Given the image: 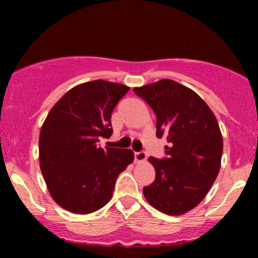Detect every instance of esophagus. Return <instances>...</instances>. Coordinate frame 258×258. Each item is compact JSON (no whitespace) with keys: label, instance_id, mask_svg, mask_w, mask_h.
I'll return each mask as SVG.
<instances>
[{"label":"esophagus","instance_id":"obj_1","mask_svg":"<svg viewBox=\"0 0 258 258\" xmlns=\"http://www.w3.org/2000/svg\"><path fill=\"white\" fill-rule=\"evenodd\" d=\"M146 159H147V154L144 152L135 153V161L136 162H143V161H146Z\"/></svg>","mask_w":258,"mask_h":258}]
</instances>
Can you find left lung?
I'll return each mask as SVG.
<instances>
[{
	"label": "left lung",
	"instance_id": "obj_1",
	"mask_svg": "<svg viewBox=\"0 0 258 258\" xmlns=\"http://www.w3.org/2000/svg\"><path fill=\"white\" fill-rule=\"evenodd\" d=\"M156 115V136L166 137L167 158L150 156L155 180L144 186L148 203L166 215L190 211L220 172L223 139L215 114L190 88L164 79L133 88Z\"/></svg>",
	"mask_w": 258,
	"mask_h": 258
}]
</instances>
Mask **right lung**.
I'll list each match as a JSON object with an SVG mask.
<instances>
[{
	"label": "right lung",
	"mask_w": 258,
	"mask_h": 258,
	"mask_svg": "<svg viewBox=\"0 0 258 258\" xmlns=\"http://www.w3.org/2000/svg\"><path fill=\"white\" fill-rule=\"evenodd\" d=\"M130 87L94 80L68 91L53 105L40 132L41 172L53 200L87 215L111 199L119 174L135 159L131 149L98 147L112 133L111 112Z\"/></svg>",
	"instance_id": "add662e5"
}]
</instances>
